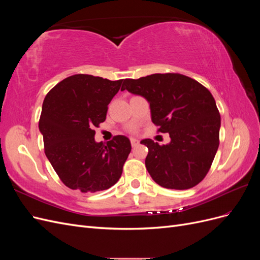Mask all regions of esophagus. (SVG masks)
I'll use <instances>...</instances> for the list:
<instances>
[{
    "label": "esophagus",
    "mask_w": 260,
    "mask_h": 260,
    "mask_svg": "<svg viewBox=\"0 0 260 260\" xmlns=\"http://www.w3.org/2000/svg\"><path fill=\"white\" fill-rule=\"evenodd\" d=\"M130 142H131L132 147H136V146H138L140 144V141L138 139H135V138H131L130 139Z\"/></svg>",
    "instance_id": "34e87169"
}]
</instances>
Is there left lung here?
<instances>
[{
	"label": "left lung",
	"instance_id": "1",
	"mask_svg": "<svg viewBox=\"0 0 260 260\" xmlns=\"http://www.w3.org/2000/svg\"><path fill=\"white\" fill-rule=\"evenodd\" d=\"M144 98L158 131L169 133L165 145L144 139L145 166L157 184L186 190L205 178L219 146L220 115L211 93L180 74H154L124 79L121 91Z\"/></svg>",
	"mask_w": 260,
	"mask_h": 260
}]
</instances>
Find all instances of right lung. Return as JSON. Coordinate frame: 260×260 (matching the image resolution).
<instances>
[{"mask_svg": "<svg viewBox=\"0 0 260 260\" xmlns=\"http://www.w3.org/2000/svg\"><path fill=\"white\" fill-rule=\"evenodd\" d=\"M123 80L74 75L46 94L39 121L44 152L66 186L82 193L107 190L119 180L131 152L130 140L116 136L106 144L94 140L108 104Z\"/></svg>", "mask_w": 260, "mask_h": 260, "instance_id": "obj_1", "label": "right lung"}]
</instances>
